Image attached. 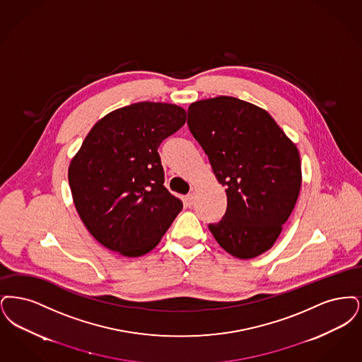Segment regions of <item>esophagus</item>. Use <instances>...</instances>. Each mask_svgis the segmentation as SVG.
Segmentation results:
<instances>
[{"instance_id":"obj_1","label":"esophagus","mask_w":362,"mask_h":362,"mask_svg":"<svg viewBox=\"0 0 362 362\" xmlns=\"http://www.w3.org/2000/svg\"><path fill=\"white\" fill-rule=\"evenodd\" d=\"M193 200H194V193H189L188 196L185 197V203L188 206L193 204Z\"/></svg>"}]
</instances>
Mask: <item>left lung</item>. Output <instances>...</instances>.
Instances as JSON below:
<instances>
[{"label":"left lung","instance_id":"8db88e82","mask_svg":"<svg viewBox=\"0 0 362 362\" xmlns=\"http://www.w3.org/2000/svg\"><path fill=\"white\" fill-rule=\"evenodd\" d=\"M188 127L226 187V214L209 231L236 258L267 252L299 197L296 146L267 110L228 95L190 104Z\"/></svg>","mask_w":362,"mask_h":362}]
</instances>
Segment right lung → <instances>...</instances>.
Masks as SVG:
<instances>
[{
    "mask_svg": "<svg viewBox=\"0 0 362 362\" xmlns=\"http://www.w3.org/2000/svg\"><path fill=\"white\" fill-rule=\"evenodd\" d=\"M187 122V112L143 101L97 122L69 166L79 218L103 246L126 257L153 250L182 209L165 188L158 147Z\"/></svg>",
    "mask_w": 362,
    "mask_h": 362,
    "instance_id": "obj_1",
    "label": "right lung"
}]
</instances>
